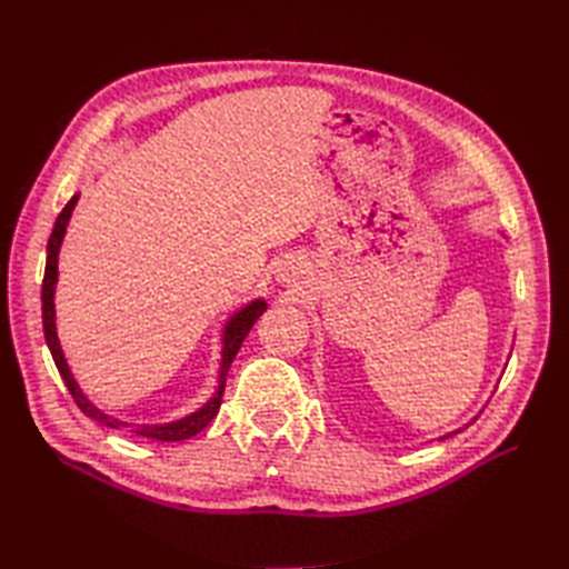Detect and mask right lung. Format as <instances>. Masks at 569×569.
I'll return each mask as SVG.
<instances>
[{
	"label": "right lung",
	"instance_id": "add662e5",
	"mask_svg": "<svg viewBox=\"0 0 569 569\" xmlns=\"http://www.w3.org/2000/svg\"><path fill=\"white\" fill-rule=\"evenodd\" d=\"M78 198L80 196H72L68 200L63 212L58 214V220L53 224L51 239H48V247H46V273H43V288H41L43 335H46V345H48V349H51L60 377H63L68 391L72 396V401L78 403L82 413L92 418V420L102 422V426H107V428H127L129 432L141 435V438H151V440H161V442L188 440V438H192V435H198L202 428H208V422L217 416V410H220L222 391H224V383H227V371H229V367H232L239 347H241V342H244V337L249 335V330L253 328V322H257L261 318V312L266 310V300H251L249 306H244L239 312H234L232 318H229L224 335H222V361H220V377H217V391L212 393L208 403L196 410V413H190V416L173 420V422H141V426L117 420L114 416H107L104 410H100L98 406L90 401L88 396L80 391L78 381L72 379L70 367H68V361L63 357V349H60V342H58V332H56L53 293H56V283H58V251H60V244H63L66 227L70 222V214H72V208H76Z\"/></svg>",
	"mask_w": 569,
	"mask_h": 569
}]
</instances>
